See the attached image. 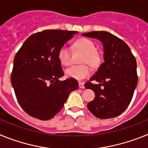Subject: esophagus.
<instances>
[{"instance_id":"esophagus-1","label":"esophagus","mask_w":148,"mask_h":148,"mask_svg":"<svg viewBox=\"0 0 148 148\" xmlns=\"http://www.w3.org/2000/svg\"><path fill=\"white\" fill-rule=\"evenodd\" d=\"M78 87L81 89H84V83H82V82H79V83H78Z\"/></svg>"}]
</instances>
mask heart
Instances as JSON below:
<instances>
[{
  "label": "heart",
  "instance_id": "heart-1",
  "mask_svg": "<svg viewBox=\"0 0 148 148\" xmlns=\"http://www.w3.org/2000/svg\"><path fill=\"white\" fill-rule=\"evenodd\" d=\"M75 46L85 53V56L83 59L84 63H88L89 64L92 66H95L99 63V58L96 53V47L92 40L87 38L79 39L75 42ZM58 56L60 62L63 65L68 66L71 63L70 49L68 46L63 45L58 51ZM65 73L69 78L82 80L90 75V69L87 64L73 65L67 68Z\"/></svg>",
  "mask_w": 148,
  "mask_h": 148
}]
</instances>
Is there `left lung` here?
Here are the masks:
<instances>
[{"instance_id":"1","label":"left lung","mask_w":148,"mask_h":148,"mask_svg":"<svg viewBox=\"0 0 148 148\" xmlns=\"http://www.w3.org/2000/svg\"><path fill=\"white\" fill-rule=\"evenodd\" d=\"M82 35L99 40L104 49V62L90 79L98 84L88 82L84 84L95 93L87 108L99 119L118 116L130 104L137 86L135 57L124 40L110 32L95 31Z\"/></svg>"}]
</instances>
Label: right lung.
I'll return each instance as SVG.
<instances>
[{"mask_svg": "<svg viewBox=\"0 0 148 148\" xmlns=\"http://www.w3.org/2000/svg\"><path fill=\"white\" fill-rule=\"evenodd\" d=\"M78 32L49 29L30 35L16 53L11 82L17 100L29 116L53 118L62 109L70 92L78 87L74 78L64 75L58 51Z\"/></svg>", "mask_w": 148, "mask_h": 148, "instance_id": "right-lung-1", "label": "right lung"}]
</instances>
